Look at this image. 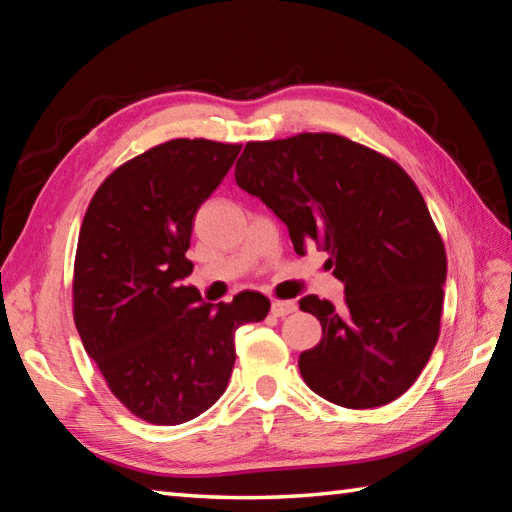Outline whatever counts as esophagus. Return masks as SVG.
Segmentation results:
<instances>
[{
	"label": "esophagus",
	"mask_w": 512,
	"mask_h": 512,
	"mask_svg": "<svg viewBox=\"0 0 512 512\" xmlns=\"http://www.w3.org/2000/svg\"><path fill=\"white\" fill-rule=\"evenodd\" d=\"M297 310V303L295 301H273L270 303V314L273 317H288Z\"/></svg>",
	"instance_id": "obj_1"
}]
</instances>
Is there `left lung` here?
Wrapping results in <instances>:
<instances>
[{"mask_svg":"<svg viewBox=\"0 0 512 512\" xmlns=\"http://www.w3.org/2000/svg\"><path fill=\"white\" fill-rule=\"evenodd\" d=\"M235 180L288 226L297 255L323 248L345 286L341 308L299 299L323 330L299 356L306 385L347 409L405 394L438 343L447 281L444 244L413 180L336 134L248 143Z\"/></svg>","mask_w":512,"mask_h":512,"instance_id":"1","label":"left lung"}]
</instances>
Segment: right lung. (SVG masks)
I'll return each instance as SVG.
<instances>
[{
	"label": "right lung",
	"mask_w": 512,
	"mask_h": 512,
	"mask_svg": "<svg viewBox=\"0 0 512 512\" xmlns=\"http://www.w3.org/2000/svg\"><path fill=\"white\" fill-rule=\"evenodd\" d=\"M242 145L176 138L107 178L83 217L74 259V323L85 352L123 405L151 424L198 418L224 394L235 330L270 301L239 292L206 303L184 286L193 217Z\"/></svg>",
	"instance_id": "right-lung-1"
}]
</instances>
